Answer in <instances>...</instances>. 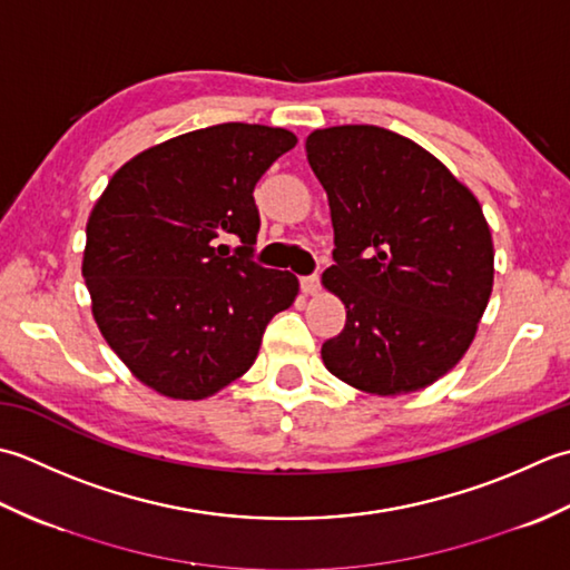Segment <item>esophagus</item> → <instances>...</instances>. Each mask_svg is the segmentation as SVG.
<instances>
[{"instance_id": "obj_1", "label": "esophagus", "mask_w": 570, "mask_h": 570, "mask_svg": "<svg viewBox=\"0 0 570 570\" xmlns=\"http://www.w3.org/2000/svg\"><path fill=\"white\" fill-rule=\"evenodd\" d=\"M299 287L305 295H317L320 293V277L309 275V277H299Z\"/></svg>"}]
</instances>
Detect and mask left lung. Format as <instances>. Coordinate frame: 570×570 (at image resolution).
Masks as SVG:
<instances>
[{
	"label": "left lung",
	"mask_w": 570,
	"mask_h": 570,
	"mask_svg": "<svg viewBox=\"0 0 570 570\" xmlns=\"http://www.w3.org/2000/svg\"><path fill=\"white\" fill-rule=\"evenodd\" d=\"M305 149L334 226L322 285L346 309L344 330L322 344L324 366L368 396L428 389L470 350L492 295L478 196L386 127H324Z\"/></svg>",
	"instance_id": "left-lung-1"
}]
</instances>
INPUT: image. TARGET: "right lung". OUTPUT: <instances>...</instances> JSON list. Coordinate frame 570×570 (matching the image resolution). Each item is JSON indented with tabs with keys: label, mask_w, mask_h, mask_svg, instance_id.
Here are the masks:
<instances>
[{
	"label": "right lung",
	"mask_w": 570,
	"mask_h": 570,
	"mask_svg": "<svg viewBox=\"0 0 570 570\" xmlns=\"http://www.w3.org/2000/svg\"><path fill=\"white\" fill-rule=\"evenodd\" d=\"M297 145L283 127L224 122L159 142L112 174L86 226L83 271L102 340L147 389L214 396L253 366L263 332L293 305V273L248 261L253 189ZM244 246L226 259L220 237Z\"/></svg>",
	"instance_id": "right-lung-1"
}]
</instances>
